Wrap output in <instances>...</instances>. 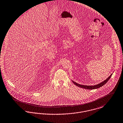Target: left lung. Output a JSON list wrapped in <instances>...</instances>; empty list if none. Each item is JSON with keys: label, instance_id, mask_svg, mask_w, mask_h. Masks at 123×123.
<instances>
[{"label": "left lung", "instance_id": "obj_1", "mask_svg": "<svg viewBox=\"0 0 123 123\" xmlns=\"http://www.w3.org/2000/svg\"><path fill=\"white\" fill-rule=\"evenodd\" d=\"M113 74H111L108 78L106 79L105 80H104L103 81L101 82L100 83H99L97 85H94V86H86V85H80L79 84L77 83L76 82H74L73 80H72V81L73 82L74 84H75V85H76L77 86H78L79 87H81L82 88L85 89H88V90H92V89H98V88H100L101 87H102V86H103V85H104L108 81V80L111 78L112 75Z\"/></svg>", "mask_w": 123, "mask_h": 123}]
</instances>
